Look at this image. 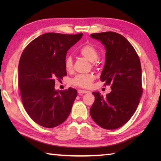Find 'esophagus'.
<instances>
[{"mask_svg":"<svg viewBox=\"0 0 161 161\" xmlns=\"http://www.w3.org/2000/svg\"><path fill=\"white\" fill-rule=\"evenodd\" d=\"M78 93L81 94H85V93H90V91H85V90H78Z\"/></svg>","mask_w":161,"mask_h":161,"instance_id":"esophagus-1","label":"esophagus"}]
</instances>
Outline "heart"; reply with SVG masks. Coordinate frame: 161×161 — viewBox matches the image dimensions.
<instances>
[{"label":"heart","instance_id":"heart-1","mask_svg":"<svg viewBox=\"0 0 161 161\" xmlns=\"http://www.w3.org/2000/svg\"><path fill=\"white\" fill-rule=\"evenodd\" d=\"M79 52H80L81 55L86 58L88 60H89L91 62H95L99 58L98 50L94 46L91 45V44L82 46ZM64 65L65 68L68 72L72 71L73 68V62L71 57L68 56L66 58ZM95 76L91 73L79 74L72 80V83L75 86L81 88H89L93 84Z\"/></svg>","mask_w":161,"mask_h":161}]
</instances>
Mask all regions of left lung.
I'll return each mask as SVG.
<instances>
[{
	"mask_svg": "<svg viewBox=\"0 0 161 161\" xmlns=\"http://www.w3.org/2000/svg\"><path fill=\"white\" fill-rule=\"evenodd\" d=\"M103 44L106 61L100 80L111 84L105 97L93 92L95 102L90 109L91 118L105 129L125 125L134 114L142 93L141 61L135 49L122 35L114 32L91 35Z\"/></svg>",
	"mask_w": 161,
	"mask_h": 161,
	"instance_id": "1",
	"label": "left lung"
}]
</instances>
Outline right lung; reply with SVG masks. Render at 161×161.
<instances>
[{
  "mask_svg": "<svg viewBox=\"0 0 161 161\" xmlns=\"http://www.w3.org/2000/svg\"><path fill=\"white\" fill-rule=\"evenodd\" d=\"M83 34L46 33L30 42L20 56L19 86L23 107L32 120L53 128L66 120L77 95V90L54 89L55 80L67 75V51Z\"/></svg>",
  "mask_w": 161,
  "mask_h": 161,
  "instance_id": "obj_1",
  "label": "right lung"
}]
</instances>
